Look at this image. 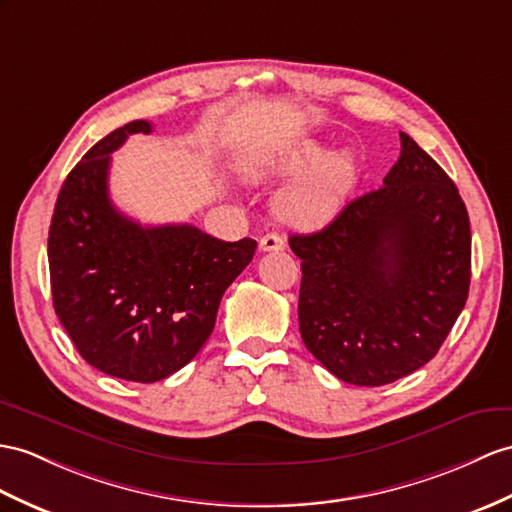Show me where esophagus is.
Instances as JSON below:
<instances>
[{
	"instance_id": "esophagus-1",
	"label": "esophagus",
	"mask_w": 512,
	"mask_h": 512,
	"mask_svg": "<svg viewBox=\"0 0 512 512\" xmlns=\"http://www.w3.org/2000/svg\"><path fill=\"white\" fill-rule=\"evenodd\" d=\"M258 247H260V252H280V249L286 247V243L280 234L269 232L263 236V239H260Z\"/></svg>"
}]
</instances>
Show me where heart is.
Segmentation results:
<instances>
[{"instance_id": "b5f03b06", "label": "heart", "mask_w": 512, "mask_h": 512, "mask_svg": "<svg viewBox=\"0 0 512 512\" xmlns=\"http://www.w3.org/2000/svg\"><path fill=\"white\" fill-rule=\"evenodd\" d=\"M319 156V143L302 141L289 147L276 158L254 162V165L247 167V173L252 178L291 176V173H297L312 165ZM354 180L356 167L350 154L334 152L323 156L297 180H293L289 186H284L278 193L276 202H273V213H276V217L284 226H289L293 230H319L323 226H328V223L339 215L347 195L352 193Z\"/></svg>"}]
</instances>
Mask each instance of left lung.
I'll return each instance as SVG.
<instances>
[{
  "instance_id": "1",
  "label": "left lung",
  "mask_w": 512,
  "mask_h": 512,
  "mask_svg": "<svg viewBox=\"0 0 512 512\" xmlns=\"http://www.w3.org/2000/svg\"><path fill=\"white\" fill-rule=\"evenodd\" d=\"M402 152L380 189L313 234L302 258L299 332L336 378L382 386L436 356L465 308L471 230L450 176L400 132Z\"/></svg>"
}]
</instances>
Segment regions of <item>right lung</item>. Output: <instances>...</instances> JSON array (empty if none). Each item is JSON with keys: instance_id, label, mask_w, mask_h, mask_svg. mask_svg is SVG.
I'll use <instances>...</instances> for the list:
<instances>
[{"instance_id": "right-lung-1", "label": "right lung", "mask_w": 512, "mask_h": 512, "mask_svg": "<svg viewBox=\"0 0 512 512\" xmlns=\"http://www.w3.org/2000/svg\"><path fill=\"white\" fill-rule=\"evenodd\" d=\"M149 132V121H130L82 156L62 182L47 239L60 323L86 363L130 382H158L191 363L256 252L254 239L226 243L191 223L149 228L119 213L110 154Z\"/></svg>"}]
</instances>
